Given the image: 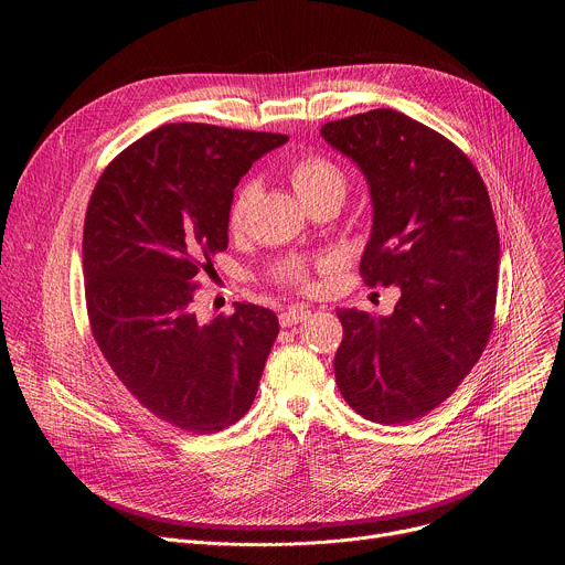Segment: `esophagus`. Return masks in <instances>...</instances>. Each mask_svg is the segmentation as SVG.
<instances>
[{
    "label": "esophagus",
    "instance_id": "obj_1",
    "mask_svg": "<svg viewBox=\"0 0 565 565\" xmlns=\"http://www.w3.org/2000/svg\"><path fill=\"white\" fill-rule=\"evenodd\" d=\"M308 317H310V310H308V308H303V306H292V308H288L286 312L279 315V324H281L284 329H290V327H297L299 321H303V319H308Z\"/></svg>",
    "mask_w": 565,
    "mask_h": 565
}]
</instances>
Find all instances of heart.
Returning a JSON list of instances; mask_svg holds the SVG:
<instances>
[{
	"label": "heart",
	"instance_id": "1",
	"mask_svg": "<svg viewBox=\"0 0 565 565\" xmlns=\"http://www.w3.org/2000/svg\"><path fill=\"white\" fill-rule=\"evenodd\" d=\"M288 177H290V183H292L297 196L303 201L306 207L317 201L344 196V188H347L344 172L324 153L308 151V153L297 156L288 168ZM253 194H255V188L250 183L236 192L232 207H230V218H227L232 232L241 230V225H244V216H246L248 203L253 201ZM329 266H331V259L317 262V268H321V270ZM273 279L281 286H290V288H299V290H310L315 286L310 266L301 259H288V262L277 264L273 270Z\"/></svg>",
	"mask_w": 565,
	"mask_h": 565
}]
</instances>
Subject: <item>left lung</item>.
Here are the masks:
<instances>
[{"mask_svg":"<svg viewBox=\"0 0 565 565\" xmlns=\"http://www.w3.org/2000/svg\"><path fill=\"white\" fill-rule=\"evenodd\" d=\"M321 136L371 190L364 284L399 288L388 317L338 310L335 382L366 420L407 425L458 388L494 329L501 248L490 194L462 149L399 111L333 120Z\"/></svg>","mask_w":565,"mask_h":565,"instance_id":"left-lung-1","label":"left lung"}]
</instances>
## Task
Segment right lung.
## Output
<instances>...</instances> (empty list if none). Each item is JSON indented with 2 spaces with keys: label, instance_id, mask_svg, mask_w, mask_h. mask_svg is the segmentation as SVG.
<instances>
[{
  "label": "right lung",
  "instance_id": "obj_1",
  "mask_svg": "<svg viewBox=\"0 0 565 565\" xmlns=\"http://www.w3.org/2000/svg\"><path fill=\"white\" fill-rule=\"evenodd\" d=\"M288 136L163 125L100 174L83 236L92 333L127 391L179 429L216 434L244 416L277 340V315L236 303L201 324L196 275L227 248V218L257 158Z\"/></svg>",
  "mask_w": 565,
  "mask_h": 565
}]
</instances>
